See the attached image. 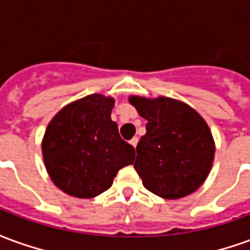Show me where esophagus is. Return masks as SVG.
<instances>
[{
	"label": "esophagus",
	"instance_id": "esophagus-1",
	"mask_svg": "<svg viewBox=\"0 0 250 250\" xmlns=\"http://www.w3.org/2000/svg\"><path fill=\"white\" fill-rule=\"evenodd\" d=\"M130 145H131V146L136 147V145H138V138H136V136H134V138L131 139V141H130Z\"/></svg>",
	"mask_w": 250,
	"mask_h": 250
}]
</instances>
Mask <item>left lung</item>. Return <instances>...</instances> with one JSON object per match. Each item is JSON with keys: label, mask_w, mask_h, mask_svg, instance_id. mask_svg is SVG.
I'll return each mask as SVG.
<instances>
[{"label": "left lung", "mask_w": 250, "mask_h": 250, "mask_svg": "<svg viewBox=\"0 0 250 250\" xmlns=\"http://www.w3.org/2000/svg\"><path fill=\"white\" fill-rule=\"evenodd\" d=\"M147 120L134 163L143 186L165 199L194 193L208 178L214 159V141L202 116L184 102L159 96H130Z\"/></svg>", "instance_id": "8db88e82"}]
</instances>
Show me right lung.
<instances>
[{
    "label": "right lung",
    "instance_id": "add662e5",
    "mask_svg": "<svg viewBox=\"0 0 250 250\" xmlns=\"http://www.w3.org/2000/svg\"><path fill=\"white\" fill-rule=\"evenodd\" d=\"M115 100L100 93L60 109L42 138L46 171L57 188L77 198H93L111 188L120 168L134 162L135 148L111 120Z\"/></svg>",
    "mask_w": 250,
    "mask_h": 250
}]
</instances>
